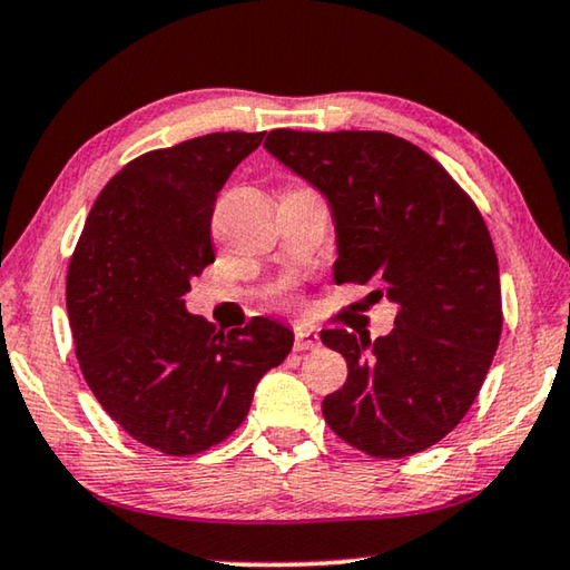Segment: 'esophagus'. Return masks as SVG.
Returning a JSON list of instances; mask_svg holds the SVG:
<instances>
[{
  "instance_id": "34e87169",
  "label": "esophagus",
  "mask_w": 570,
  "mask_h": 570,
  "mask_svg": "<svg viewBox=\"0 0 570 570\" xmlns=\"http://www.w3.org/2000/svg\"><path fill=\"white\" fill-rule=\"evenodd\" d=\"M320 347V337L309 330H296L294 332V350L304 352V350H314Z\"/></svg>"
}]
</instances>
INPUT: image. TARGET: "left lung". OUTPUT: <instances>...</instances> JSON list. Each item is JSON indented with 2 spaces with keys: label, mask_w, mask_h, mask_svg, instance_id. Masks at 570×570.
I'll use <instances>...</instances> for the list:
<instances>
[{
  "label": "left lung",
  "mask_w": 570,
  "mask_h": 570,
  "mask_svg": "<svg viewBox=\"0 0 570 570\" xmlns=\"http://www.w3.org/2000/svg\"><path fill=\"white\" fill-rule=\"evenodd\" d=\"M264 147L322 189L337 228V284L399 304L387 337L324 330L347 381L327 426L375 459L429 449L472 409L502 334L492 236L454 177L385 131H268Z\"/></svg>",
  "instance_id": "left-lung-1"
}]
</instances>
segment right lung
<instances>
[{
	"mask_svg": "<svg viewBox=\"0 0 570 570\" xmlns=\"http://www.w3.org/2000/svg\"><path fill=\"white\" fill-rule=\"evenodd\" d=\"M264 134H205L131 159L96 197L70 256L80 373L104 411L161 454L193 456L228 439L256 383L294 345L284 324L253 317L223 332L183 302L215 261L220 187Z\"/></svg>",
	"mask_w": 570,
	"mask_h": 570,
	"instance_id": "right-lung-1",
	"label": "right lung"
}]
</instances>
